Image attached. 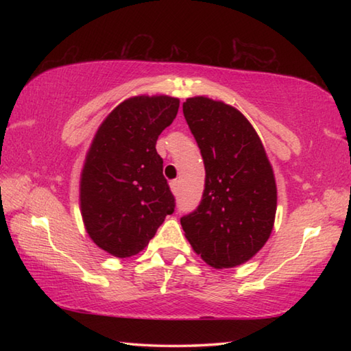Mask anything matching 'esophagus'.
Wrapping results in <instances>:
<instances>
[{
    "mask_svg": "<svg viewBox=\"0 0 351 351\" xmlns=\"http://www.w3.org/2000/svg\"><path fill=\"white\" fill-rule=\"evenodd\" d=\"M170 190H171V193H173V195L176 196L178 193H180V181H171V182H170Z\"/></svg>",
    "mask_w": 351,
    "mask_h": 351,
    "instance_id": "esophagus-1",
    "label": "esophagus"
}]
</instances>
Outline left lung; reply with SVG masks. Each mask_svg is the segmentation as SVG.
Returning a JSON list of instances; mask_svg holds the SVG:
<instances>
[{
	"instance_id": "obj_1",
	"label": "left lung",
	"mask_w": 351,
	"mask_h": 351,
	"mask_svg": "<svg viewBox=\"0 0 351 351\" xmlns=\"http://www.w3.org/2000/svg\"><path fill=\"white\" fill-rule=\"evenodd\" d=\"M182 111L206 173L200 205L181 219L185 238L208 265H241L271 235L278 208L273 167L258 132L235 107L195 96Z\"/></svg>"
}]
</instances>
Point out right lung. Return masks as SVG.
<instances>
[{
	"mask_svg": "<svg viewBox=\"0 0 351 351\" xmlns=\"http://www.w3.org/2000/svg\"><path fill=\"white\" fill-rule=\"evenodd\" d=\"M178 108L180 99L167 95L125 99L104 119L86 154L81 217L92 241L116 258L143 250L175 211L155 145Z\"/></svg>",
	"mask_w": 351,
	"mask_h": 351,
	"instance_id": "1",
	"label": "right lung"
}]
</instances>
